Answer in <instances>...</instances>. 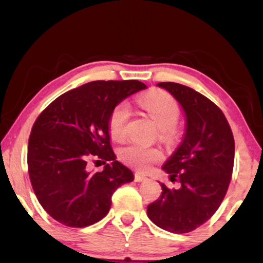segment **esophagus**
<instances>
[{
    "label": "esophagus",
    "mask_w": 263,
    "mask_h": 263,
    "mask_svg": "<svg viewBox=\"0 0 263 263\" xmlns=\"http://www.w3.org/2000/svg\"><path fill=\"white\" fill-rule=\"evenodd\" d=\"M148 177L142 175L140 173H135V182H143V181H147Z\"/></svg>",
    "instance_id": "1"
}]
</instances>
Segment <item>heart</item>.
Returning a JSON list of instances; mask_svg holds the SVG:
<instances>
[{
	"instance_id": "1",
	"label": "heart",
	"mask_w": 263,
	"mask_h": 263,
	"mask_svg": "<svg viewBox=\"0 0 263 263\" xmlns=\"http://www.w3.org/2000/svg\"><path fill=\"white\" fill-rule=\"evenodd\" d=\"M137 103L155 121L162 132L163 137L168 139L172 136L173 127L175 126L180 116V107L172 95L163 90H152L139 98ZM129 116H130V108L126 102H121L112 109L108 122L109 132L112 139H123L127 132ZM119 157L124 164L143 172L160 161L162 155L156 149L132 142L120 149Z\"/></svg>"
}]
</instances>
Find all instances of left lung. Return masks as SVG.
<instances>
[{"mask_svg": "<svg viewBox=\"0 0 263 263\" xmlns=\"http://www.w3.org/2000/svg\"><path fill=\"white\" fill-rule=\"evenodd\" d=\"M185 116L182 141L162 165L177 188L161 183L162 193L148 204V217L157 227L189 233L214 215L227 193L234 167L235 143L229 123L211 100L187 86L160 82Z\"/></svg>", "mask_w": 263, "mask_h": 263, "instance_id": "left-lung-1", "label": "left lung"}]
</instances>
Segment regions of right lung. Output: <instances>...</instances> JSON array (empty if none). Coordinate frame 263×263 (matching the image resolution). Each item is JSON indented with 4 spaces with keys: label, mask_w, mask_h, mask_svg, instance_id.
Listing matches in <instances>:
<instances>
[{
    "label": "right lung",
    "mask_w": 263,
    "mask_h": 263,
    "mask_svg": "<svg viewBox=\"0 0 263 263\" xmlns=\"http://www.w3.org/2000/svg\"><path fill=\"white\" fill-rule=\"evenodd\" d=\"M145 88L136 80L92 81L64 92L40 114L28 142V172L52 219L71 228L94 224L108 214L116 189L134 180L116 161L108 122L120 102ZM91 156L111 163L102 172H89Z\"/></svg>",
    "instance_id": "1"
}]
</instances>
